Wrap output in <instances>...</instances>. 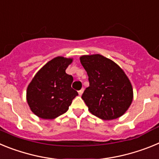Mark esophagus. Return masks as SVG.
I'll use <instances>...</instances> for the list:
<instances>
[{
  "label": "esophagus",
  "mask_w": 159,
  "mask_h": 159,
  "mask_svg": "<svg viewBox=\"0 0 159 159\" xmlns=\"http://www.w3.org/2000/svg\"><path fill=\"white\" fill-rule=\"evenodd\" d=\"M84 88H82V89H81V90H80V91H79V92H78L79 95H82V94H83V92H84Z\"/></svg>",
  "instance_id": "esophagus-1"
}]
</instances>
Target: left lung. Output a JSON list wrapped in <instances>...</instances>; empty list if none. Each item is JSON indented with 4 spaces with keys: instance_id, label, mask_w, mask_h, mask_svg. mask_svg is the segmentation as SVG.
Segmentation results:
<instances>
[{
    "instance_id": "obj_1",
    "label": "left lung",
    "mask_w": 159,
    "mask_h": 159,
    "mask_svg": "<svg viewBox=\"0 0 159 159\" xmlns=\"http://www.w3.org/2000/svg\"><path fill=\"white\" fill-rule=\"evenodd\" d=\"M80 62L88 75L82 99L90 112L103 120L123 116L131 104L133 89L121 67L99 54L83 56Z\"/></svg>"
}]
</instances>
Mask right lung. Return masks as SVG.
<instances>
[{"label": "right lung", "instance_id": "right-lung-1", "mask_svg": "<svg viewBox=\"0 0 159 159\" xmlns=\"http://www.w3.org/2000/svg\"><path fill=\"white\" fill-rule=\"evenodd\" d=\"M72 59L58 57L38 71L27 88V102L38 117L52 119L65 113L78 92L71 88L73 77L65 72Z\"/></svg>", "mask_w": 159, "mask_h": 159}]
</instances>
